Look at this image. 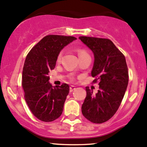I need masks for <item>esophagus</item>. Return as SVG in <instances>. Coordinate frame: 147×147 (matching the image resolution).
<instances>
[{
  "mask_svg": "<svg viewBox=\"0 0 147 147\" xmlns=\"http://www.w3.org/2000/svg\"><path fill=\"white\" fill-rule=\"evenodd\" d=\"M76 87L75 86H70V88H69V91H70L71 92H73V91L74 90H76Z\"/></svg>",
  "mask_w": 147,
  "mask_h": 147,
  "instance_id": "34e87169",
  "label": "esophagus"
}]
</instances>
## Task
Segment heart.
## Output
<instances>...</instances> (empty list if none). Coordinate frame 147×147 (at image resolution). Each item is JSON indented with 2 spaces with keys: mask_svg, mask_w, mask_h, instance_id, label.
<instances>
[{
  "mask_svg": "<svg viewBox=\"0 0 147 147\" xmlns=\"http://www.w3.org/2000/svg\"><path fill=\"white\" fill-rule=\"evenodd\" d=\"M88 55L86 50H84V49H80V50H78V56L81 57V56H83V55ZM62 55H63V51H61L60 53H59V55H58L57 61L61 60V57H62Z\"/></svg>",
  "mask_w": 147,
  "mask_h": 147,
  "instance_id": "obj_1",
  "label": "heart"
}]
</instances>
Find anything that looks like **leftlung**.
Masks as SVG:
<instances>
[{
	"instance_id": "1",
	"label": "left lung",
	"mask_w": 147,
	"mask_h": 147,
	"mask_svg": "<svg viewBox=\"0 0 147 147\" xmlns=\"http://www.w3.org/2000/svg\"><path fill=\"white\" fill-rule=\"evenodd\" d=\"M79 39L92 51L94 57L91 75L99 80L96 94L86 87L82 113L94 123L109 121L117 111L128 84V71L125 56L111 40L80 36Z\"/></svg>"
}]
</instances>
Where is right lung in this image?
Returning <instances> with one entry per match:
<instances>
[{
    "label": "right lung",
    "mask_w": 147,
    "mask_h": 147,
    "mask_svg": "<svg viewBox=\"0 0 147 147\" xmlns=\"http://www.w3.org/2000/svg\"><path fill=\"white\" fill-rule=\"evenodd\" d=\"M76 39L74 36H45L25 59L22 83L25 101L33 114L44 122L55 121L62 113L69 86L63 83L53 87L49 83L48 74L55 69L61 50Z\"/></svg>",
    "instance_id": "add662e5"
}]
</instances>
